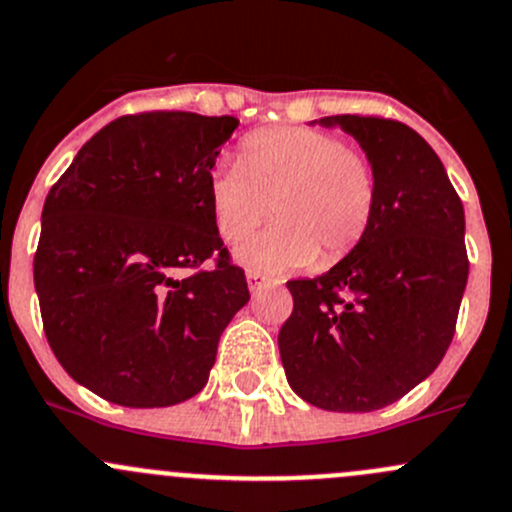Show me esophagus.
Here are the masks:
<instances>
[{
    "instance_id": "34e87169",
    "label": "esophagus",
    "mask_w": 512,
    "mask_h": 512,
    "mask_svg": "<svg viewBox=\"0 0 512 512\" xmlns=\"http://www.w3.org/2000/svg\"><path fill=\"white\" fill-rule=\"evenodd\" d=\"M247 285H250L252 292L262 290L265 285H270V277L262 275L260 270H247Z\"/></svg>"
}]
</instances>
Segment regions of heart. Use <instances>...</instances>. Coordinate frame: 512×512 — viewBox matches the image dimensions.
Wrapping results in <instances>:
<instances>
[{
    "label": "heart",
    "mask_w": 512,
    "mask_h": 512,
    "mask_svg": "<svg viewBox=\"0 0 512 512\" xmlns=\"http://www.w3.org/2000/svg\"><path fill=\"white\" fill-rule=\"evenodd\" d=\"M210 210L222 240L242 242L245 265L332 267L367 237L377 212V170L365 150L317 127H270L240 142V162L210 175Z\"/></svg>",
    "instance_id": "heart-1"
}]
</instances>
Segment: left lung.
<instances>
[{
    "mask_svg": "<svg viewBox=\"0 0 512 512\" xmlns=\"http://www.w3.org/2000/svg\"><path fill=\"white\" fill-rule=\"evenodd\" d=\"M377 170L365 240L325 275L290 280L280 327L290 388L335 413H372L423 382L448 352L468 282L465 212L433 147L408 124L335 114Z\"/></svg>",
    "mask_w": 512,
    "mask_h": 512,
    "instance_id": "left-lung-1",
    "label": "left lung"
}]
</instances>
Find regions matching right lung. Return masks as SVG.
<instances>
[{"mask_svg": "<svg viewBox=\"0 0 512 512\" xmlns=\"http://www.w3.org/2000/svg\"><path fill=\"white\" fill-rule=\"evenodd\" d=\"M237 124L177 109L124 114L44 200L34 252L44 335L59 365L109 403L170 408L200 393L222 330L250 300L207 190Z\"/></svg>", "mask_w": 512, "mask_h": 512, "instance_id": "obj_1", "label": "right lung"}]
</instances>
